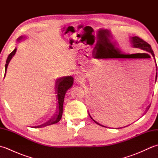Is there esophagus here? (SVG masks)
<instances>
[{
	"instance_id": "34e87169",
	"label": "esophagus",
	"mask_w": 158,
	"mask_h": 158,
	"mask_svg": "<svg viewBox=\"0 0 158 158\" xmlns=\"http://www.w3.org/2000/svg\"><path fill=\"white\" fill-rule=\"evenodd\" d=\"M75 81L77 83H82L83 81V80H84V78H83V77L82 75H78L75 77Z\"/></svg>"
}]
</instances>
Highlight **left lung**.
<instances>
[{
	"instance_id": "1",
	"label": "left lung",
	"mask_w": 158,
	"mask_h": 158,
	"mask_svg": "<svg viewBox=\"0 0 158 158\" xmlns=\"http://www.w3.org/2000/svg\"><path fill=\"white\" fill-rule=\"evenodd\" d=\"M130 43H131V44H132L133 48H139V49H141L144 50V51H146L147 52H148L149 53H150V54H152V56L153 57L154 60H155V55H154V53H153V51L152 49V47H151V45H150L149 44H148V43H147L146 41H143V40L142 39L139 38V36H132V37L130 38ZM155 62H156V60H155ZM156 66H157V64H156ZM156 70H157V69H156ZM156 79H157V75H156ZM150 105L147 107L145 113H147V110H149V107H150ZM89 115L90 117H91V119H92L96 123L98 124V125L101 126H103L102 125H101V124H100V123H98L97 122H96V121H95L94 119L91 116H90L89 114ZM104 127H105V126H104Z\"/></svg>"
}]
</instances>
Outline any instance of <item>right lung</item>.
<instances>
[{
  "mask_svg": "<svg viewBox=\"0 0 158 158\" xmlns=\"http://www.w3.org/2000/svg\"><path fill=\"white\" fill-rule=\"evenodd\" d=\"M24 36H20L18 39V41H22V39H24ZM17 51V48L14 49V50L10 53L8 56V58L6 59V64H5V76L4 78L6 75V69H7V66L10 60H11L13 56L15 55V53ZM73 77L71 76H66V77H62L60 78L57 79L56 81V96L57 99H58V110H57L56 114L53 116L52 119H50L48 122L46 123L42 124V125L35 126V127H45L49 125H52V124H55L58 123L59 121L61 119L62 112H63V104H64V100L65 94L67 90H68L70 88H71L73 84Z\"/></svg>",
  "mask_w": 158,
  "mask_h": 158,
  "instance_id": "add662e5",
  "label": "right lung"
}]
</instances>
